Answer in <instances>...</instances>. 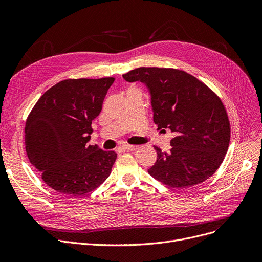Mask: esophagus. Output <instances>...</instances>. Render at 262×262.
I'll return each mask as SVG.
<instances>
[{"label":"esophagus","mask_w":262,"mask_h":262,"mask_svg":"<svg viewBox=\"0 0 262 262\" xmlns=\"http://www.w3.org/2000/svg\"><path fill=\"white\" fill-rule=\"evenodd\" d=\"M122 148H123L124 150H136V149H138V146H137V145H129V144H126V145H123Z\"/></svg>","instance_id":"34e87169"}]
</instances>
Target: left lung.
<instances>
[{
  "label": "left lung",
  "instance_id": "1",
  "mask_svg": "<svg viewBox=\"0 0 262 262\" xmlns=\"http://www.w3.org/2000/svg\"><path fill=\"white\" fill-rule=\"evenodd\" d=\"M123 77L145 82L158 129L170 128L176 134L170 153L154 146L157 160L148 173L177 189L208 180L223 162L230 140L229 119L217 94L180 69L142 67Z\"/></svg>",
  "mask_w": 262,
  "mask_h": 262
}]
</instances>
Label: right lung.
Wrapping results in <instances>:
<instances>
[{
  "mask_svg": "<svg viewBox=\"0 0 262 262\" xmlns=\"http://www.w3.org/2000/svg\"><path fill=\"white\" fill-rule=\"evenodd\" d=\"M115 77L68 78L37 101L25 123V149L42 181L62 194L82 196L112 173L114 150L88 144L92 121Z\"/></svg>",
  "mask_w": 262,
  "mask_h": 262,
  "instance_id": "1",
  "label": "right lung"
}]
</instances>
